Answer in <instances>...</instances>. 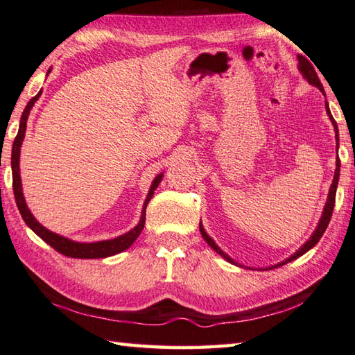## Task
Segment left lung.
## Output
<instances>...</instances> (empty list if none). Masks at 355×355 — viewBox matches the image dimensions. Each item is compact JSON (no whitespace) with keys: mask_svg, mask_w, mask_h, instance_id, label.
I'll return each mask as SVG.
<instances>
[{"mask_svg":"<svg viewBox=\"0 0 355 355\" xmlns=\"http://www.w3.org/2000/svg\"><path fill=\"white\" fill-rule=\"evenodd\" d=\"M298 69H300V72L303 73V77L307 80V83H309V85H313V86H317V88H318L320 91H322L323 94H324L323 85H322V82H320V78H318V76H317L315 69H313V66H312L309 62H307V58H304L303 55H298ZM324 108H326L327 116H329L331 122H332V125H334V130H336L337 150H338V128H337V122H336V120H334V117H332V114H331V111H329V105H327V102L324 103ZM336 165H337V168H336V173H334V179H332V184H331V189H329V195H327V200H326V205H324L323 215H322V218H320V223H318V225H317L315 232L312 233V236H311L309 239H307L306 243L303 244V247H300V249H298L295 253H293L292 257H289L287 259H284L283 263H278V264H275V266L269 267V269H273V267H279V266H283V264H286V263H291V261H293V259H297L298 257L304 255V253H306L307 250H311L312 247L318 243L320 238L323 236L324 230L327 229V225H329V220H331V216H332L334 205H336V193H337V185H338V178H340V159H338V156H337V160H336ZM199 230H200V235H202V238L207 241V244H209L213 250H215L216 253H219V255L223 257L224 259L229 261V263H232V264H236V266H238L236 261H233L229 255H227V253H224L223 250H220L219 247L216 245L215 241H213L209 235H207V232L204 230V227H202V224H200V223H199ZM269 269H264V270H269Z\"/></svg>","mask_w":355,"mask_h":355,"instance_id":"obj_1","label":"left lung"}]
</instances>
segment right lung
<instances>
[{"mask_svg": "<svg viewBox=\"0 0 355 355\" xmlns=\"http://www.w3.org/2000/svg\"><path fill=\"white\" fill-rule=\"evenodd\" d=\"M49 72H51V69L48 71V73ZM40 96H42V91H40L35 97H32L29 100V103L26 105L21 120H19L18 135H17L15 140H13V145H12V187H13V195H15V200H17V207H18L19 213H21L24 223L28 224L29 229L35 232L37 235L44 241V243H48L58 253H62V255L69 257V258H80V259L106 258V257H112V255H116V253L126 250L137 239V236L140 235V232L144 230L146 205H148L150 199L153 198V195H155V190L157 189L160 180H162L164 173H160V175H157L155 178V180H153L148 195H146V199L144 202L142 216H140L139 224L132 230L126 232L125 235H120L114 239L97 241V243H77V241H72L69 238L60 236V235H57V233L48 230L46 227L40 224L35 218H33L31 210L28 209V205H26L23 189H21V176H19V148H21V144L24 140L26 123H28V117H29V112L32 110V106H33V103L37 102Z\"/></svg>", "mask_w": 355, "mask_h": 355, "instance_id": "right-lung-1", "label": "right lung"}]
</instances>
